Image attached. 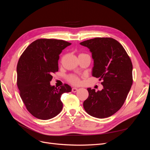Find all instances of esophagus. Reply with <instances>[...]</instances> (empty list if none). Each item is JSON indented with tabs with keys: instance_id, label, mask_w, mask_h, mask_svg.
<instances>
[{
	"instance_id": "1",
	"label": "esophagus",
	"mask_w": 150,
	"mask_h": 150,
	"mask_svg": "<svg viewBox=\"0 0 150 150\" xmlns=\"http://www.w3.org/2000/svg\"><path fill=\"white\" fill-rule=\"evenodd\" d=\"M77 91H78V88H72V91L73 93H76Z\"/></svg>"
}]
</instances>
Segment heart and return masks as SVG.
I'll return each mask as SVG.
<instances>
[{
    "mask_svg": "<svg viewBox=\"0 0 150 150\" xmlns=\"http://www.w3.org/2000/svg\"><path fill=\"white\" fill-rule=\"evenodd\" d=\"M69 80L70 82L74 84H77L79 83V79L76 76L72 75L69 77Z\"/></svg>",
    "mask_w": 150,
    "mask_h": 150,
    "instance_id": "1",
    "label": "heart"
}]
</instances>
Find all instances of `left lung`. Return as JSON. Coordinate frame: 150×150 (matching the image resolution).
Listing matches in <instances>:
<instances>
[{
	"label": "left lung",
	"instance_id": "obj_1",
	"mask_svg": "<svg viewBox=\"0 0 150 150\" xmlns=\"http://www.w3.org/2000/svg\"><path fill=\"white\" fill-rule=\"evenodd\" d=\"M92 53V75L103 80V89L88 88L89 96L83 107L89 115L104 118L123 105L133 84V65L122 45L110 38H96L81 42Z\"/></svg>",
	"mask_w": 150,
	"mask_h": 150
}]
</instances>
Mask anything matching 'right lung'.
Here are the masks:
<instances>
[{
	"mask_svg": "<svg viewBox=\"0 0 150 150\" xmlns=\"http://www.w3.org/2000/svg\"><path fill=\"white\" fill-rule=\"evenodd\" d=\"M71 43L63 40L40 39L32 42L19 58L17 84L27 110L40 120L51 119L59 114L61 95L71 91L64 84L56 88L50 81L58 71V60L63 49Z\"/></svg>",
	"mask_w": 150,
	"mask_h": 150,
	"instance_id": "right-lung-1",
	"label": "right lung"
}]
</instances>
